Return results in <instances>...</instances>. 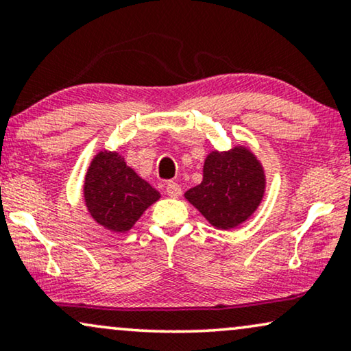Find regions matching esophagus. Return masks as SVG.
<instances>
[{"label":"esophagus","instance_id":"1","mask_svg":"<svg viewBox=\"0 0 351 351\" xmlns=\"http://www.w3.org/2000/svg\"><path fill=\"white\" fill-rule=\"evenodd\" d=\"M165 192H167V195L173 197V199H178V197H180V195L182 194L181 186L178 184V182H175V181H169V182H167Z\"/></svg>","mask_w":351,"mask_h":351}]
</instances>
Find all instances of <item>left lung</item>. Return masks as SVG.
<instances>
[{
    "instance_id": "left-lung-1",
    "label": "left lung",
    "mask_w": 351,
    "mask_h": 351,
    "mask_svg": "<svg viewBox=\"0 0 351 351\" xmlns=\"http://www.w3.org/2000/svg\"><path fill=\"white\" fill-rule=\"evenodd\" d=\"M263 165L243 146L210 152L204 164V181L184 194L187 200L218 229L240 226L254 213L264 197Z\"/></svg>"
}]
</instances>
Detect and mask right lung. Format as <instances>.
Wrapping results in <instances>:
<instances>
[{
    "label": "right lung",
    "mask_w": 351,
    "mask_h": 351,
    "mask_svg": "<svg viewBox=\"0 0 351 351\" xmlns=\"http://www.w3.org/2000/svg\"><path fill=\"white\" fill-rule=\"evenodd\" d=\"M159 197V192L127 167L117 152H98L87 170L84 199L88 213L112 232L130 230Z\"/></svg>",
    "instance_id": "right-lung-1"
}]
</instances>
